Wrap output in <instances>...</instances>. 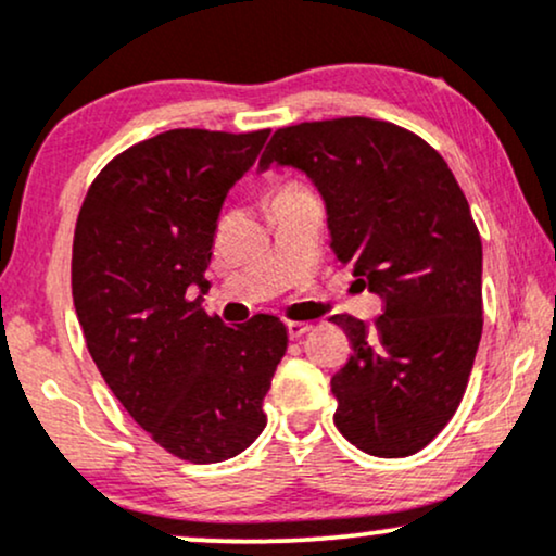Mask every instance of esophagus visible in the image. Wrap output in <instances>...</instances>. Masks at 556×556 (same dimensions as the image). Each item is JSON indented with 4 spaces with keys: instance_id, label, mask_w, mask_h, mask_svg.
<instances>
[{
    "instance_id": "34e87169",
    "label": "esophagus",
    "mask_w": 556,
    "mask_h": 556,
    "mask_svg": "<svg viewBox=\"0 0 556 556\" xmlns=\"http://www.w3.org/2000/svg\"><path fill=\"white\" fill-rule=\"evenodd\" d=\"M314 329V324L308 321H287V334L292 337V340H298V337H303L305 331Z\"/></svg>"
}]
</instances>
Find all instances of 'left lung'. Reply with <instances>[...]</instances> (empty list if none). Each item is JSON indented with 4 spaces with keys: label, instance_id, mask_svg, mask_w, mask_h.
<instances>
[{
    "label": "left lung",
    "instance_id": "8db88e82",
    "mask_svg": "<svg viewBox=\"0 0 556 556\" xmlns=\"http://www.w3.org/2000/svg\"><path fill=\"white\" fill-rule=\"evenodd\" d=\"M303 172L327 206L331 251L384 300L334 376V424L374 457L416 455L450 424L483 329V251L452 169L416 132L368 117L279 127L261 154Z\"/></svg>",
    "mask_w": 556,
    "mask_h": 556
}]
</instances>
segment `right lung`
Wrapping results in <instances>:
<instances>
[{
	"instance_id": "obj_1",
	"label": "right lung",
	"mask_w": 556,
	"mask_h": 556,
	"mask_svg": "<svg viewBox=\"0 0 556 556\" xmlns=\"http://www.w3.org/2000/svg\"><path fill=\"white\" fill-rule=\"evenodd\" d=\"M269 130H167L99 172L73 240V300L88 353L156 444L190 463L240 455L287 350L277 316L240 327L208 316L198 289L219 212Z\"/></svg>"
}]
</instances>
